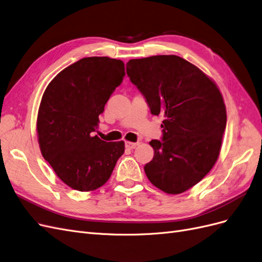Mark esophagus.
I'll return each instance as SVG.
<instances>
[{
	"label": "esophagus",
	"instance_id": "esophagus-1",
	"mask_svg": "<svg viewBox=\"0 0 262 262\" xmlns=\"http://www.w3.org/2000/svg\"><path fill=\"white\" fill-rule=\"evenodd\" d=\"M137 145H138V143H134V142H130V141L125 142V147H126V148H129V149L136 148V147H137Z\"/></svg>",
	"mask_w": 262,
	"mask_h": 262
}]
</instances>
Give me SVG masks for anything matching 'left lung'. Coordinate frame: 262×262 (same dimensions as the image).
I'll return each instance as SVG.
<instances>
[{"mask_svg":"<svg viewBox=\"0 0 262 262\" xmlns=\"http://www.w3.org/2000/svg\"><path fill=\"white\" fill-rule=\"evenodd\" d=\"M130 81L150 113L165 117L163 140H152L148 180L169 194L196 185L216 163L226 126L223 96L212 78L178 55H153L126 63Z\"/></svg>","mask_w":262,"mask_h":262,"instance_id":"1","label":"left lung"}]
</instances>
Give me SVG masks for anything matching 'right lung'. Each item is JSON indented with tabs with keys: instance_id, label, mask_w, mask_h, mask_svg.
<instances>
[{
	"instance_id": "obj_1",
	"label": "right lung",
	"mask_w": 262,
	"mask_h": 262,
	"mask_svg": "<svg viewBox=\"0 0 262 262\" xmlns=\"http://www.w3.org/2000/svg\"><path fill=\"white\" fill-rule=\"evenodd\" d=\"M124 63L108 57L78 60L55 76L42 95L37 117L45 160L66 185L93 191L112 176L124 142H105L94 132L99 115L123 81Z\"/></svg>"
}]
</instances>
